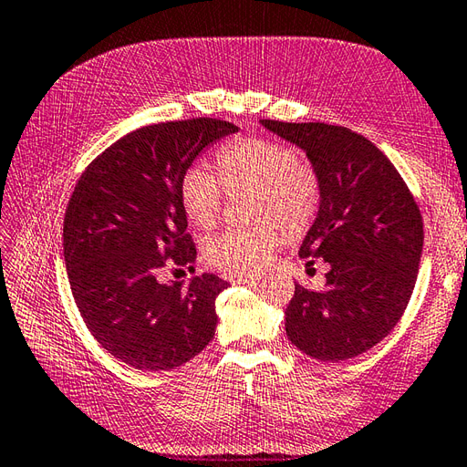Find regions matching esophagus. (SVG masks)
Wrapping results in <instances>:
<instances>
[{"mask_svg": "<svg viewBox=\"0 0 467 467\" xmlns=\"http://www.w3.org/2000/svg\"><path fill=\"white\" fill-rule=\"evenodd\" d=\"M263 276L261 271H241V273H234L233 279L236 283H249V281H259Z\"/></svg>", "mask_w": 467, "mask_h": 467, "instance_id": "1", "label": "esophagus"}]
</instances>
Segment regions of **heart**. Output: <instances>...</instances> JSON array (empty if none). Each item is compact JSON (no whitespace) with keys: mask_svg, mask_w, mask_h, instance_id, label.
<instances>
[{"mask_svg":"<svg viewBox=\"0 0 467 467\" xmlns=\"http://www.w3.org/2000/svg\"><path fill=\"white\" fill-rule=\"evenodd\" d=\"M214 174L204 164L188 168L181 182V201L191 223L211 228L218 223L226 201L253 194L249 228H226L208 236L204 259L224 269L254 271L271 261L289 234L309 231L321 208V178L295 148L269 138H243L218 150Z\"/></svg>","mask_w":467,"mask_h":467,"instance_id":"b5f03b06","label":"heart"}]
</instances>
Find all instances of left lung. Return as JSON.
<instances>
[{"instance_id":"8db88e82","label":"left lung","mask_w":467,"mask_h":467,"mask_svg":"<svg viewBox=\"0 0 467 467\" xmlns=\"http://www.w3.org/2000/svg\"><path fill=\"white\" fill-rule=\"evenodd\" d=\"M296 144L321 178V208L301 244L306 265H329L323 289L295 283L285 311L291 343L321 361H345L389 335L418 279L423 221L389 158L365 136L323 122L261 120Z\"/></svg>"}]
</instances>
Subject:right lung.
I'll list each match as a JSON object with an SVG mask.
<instances>
[{
    "mask_svg": "<svg viewBox=\"0 0 467 467\" xmlns=\"http://www.w3.org/2000/svg\"><path fill=\"white\" fill-rule=\"evenodd\" d=\"M234 132L218 118L142 126L96 156L69 196L64 259L78 311L96 341L136 369H174L213 341L216 296L231 285L204 273L182 289L161 275L194 269L182 176Z\"/></svg>",
    "mask_w": 467,
    "mask_h": 467,
    "instance_id": "add662e5",
    "label": "right lung"
}]
</instances>
